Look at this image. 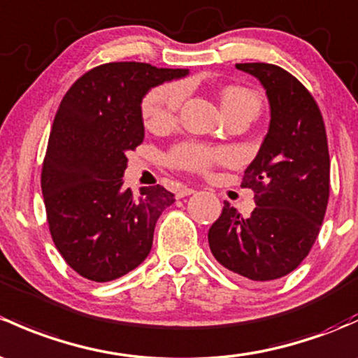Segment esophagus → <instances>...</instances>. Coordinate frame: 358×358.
<instances>
[{
  "label": "esophagus",
  "instance_id": "obj_1",
  "mask_svg": "<svg viewBox=\"0 0 358 358\" xmlns=\"http://www.w3.org/2000/svg\"><path fill=\"white\" fill-rule=\"evenodd\" d=\"M194 189H190V187H182V189H178V192H176V197L182 199V197H187V195H192L194 194Z\"/></svg>",
  "mask_w": 358,
  "mask_h": 358
}]
</instances>
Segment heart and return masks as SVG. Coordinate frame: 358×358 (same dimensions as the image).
Wrapping results in <instances>:
<instances>
[{"mask_svg":"<svg viewBox=\"0 0 358 358\" xmlns=\"http://www.w3.org/2000/svg\"><path fill=\"white\" fill-rule=\"evenodd\" d=\"M187 89L183 84H166L152 89L142 101V118L150 130H161L175 123L182 104L185 101ZM221 103L227 113L255 108L259 111L261 99L254 90L240 85H228L221 92ZM235 154L229 149L208 148L202 144H180L168 154V163L171 166L185 169V171L209 173L221 163H228Z\"/></svg>","mask_w":358,"mask_h":358,"instance_id":"obj_1","label":"heart"}]
</instances>
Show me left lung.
Masks as SVG:
<instances>
[{
	"label": "left lung",
	"instance_id": "obj_1",
	"mask_svg": "<svg viewBox=\"0 0 358 358\" xmlns=\"http://www.w3.org/2000/svg\"><path fill=\"white\" fill-rule=\"evenodd\" d=\"M236 69L266 89L269 130L242 180L255 209L247 217L224 202L208 238L221 266L266 283L299 268L317 238L329 199L328 137L317 103L292 73L271 63Z\"/></svg>",
	"mask_w": 358,
	"mask_h": 358
}]
</instances>
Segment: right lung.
<instances>
[{"label": "right lung", "instance_id": "right-lung-1", "mask_svg": "<svg viewBox=\"0 0 358 358\" xmlns=\"http://www.w3.org/2000/svg\"><path fill=\"white\" fill-rule=\"evenodd\" d=\"M189 75L149 63L99 65L69 89L56 111L41 173L48 224L75 273L106 283L137 268L157 217L175 202L164 187L123 189L127 152L144 141L142 97Z\"/></svg>", "mask_w": 358, "mask_h": 358}]
</instances>
